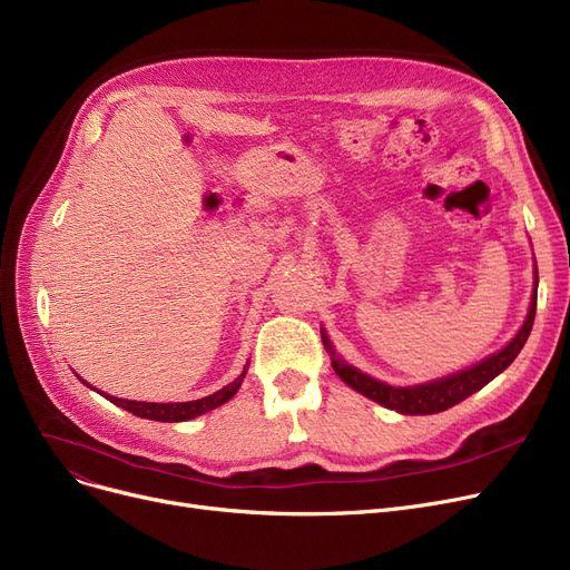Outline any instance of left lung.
<instances>
[{"label":"left lung","mask_w":570,"mask_h":570,"mask_svg":"<svg viewBox=\"0 0 570 570\" xmlns=\"http://www.w3.org/2000/svg\"><path fill=\"white\" fill-rule=\"evenodd\" d=\"M535 288H538V269H535ZM535 288H533V297H531V307H529V316L524 321V325L520 327V333L515 335V340L503 346L499 353L490 355L488 361L478 363L464 372H458L453 376H445L432 383H423V385H413V387H393L387 383H381L363 372H357L355 367L346 365L344 361H340V355L335 353L331 340H327L325 333H321L323 346L331 355L333 361V370L340 374V379L344 383H348L353 391L363 393L365 397L383 404L385 409H393L406 415H425V413H439L451 409L455 404H460L462 400H466L469 395H473L475 391L485 387L494 376H499L508 365H511L518 353L522 351V346L527 344V337L533 327V316H535Z\"/></svg>","instance_id":"obj_1"}]
</instances>
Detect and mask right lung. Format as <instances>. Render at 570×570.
<instances>
[{
	"label": "right lung",
	"mask_w": 570,
	"mask_h": 570,
	"mask_svg": "<svg viewBox=\"0 0 570 570\" xmlns=\"http://www.w3.org/2000/svg\"><path fill=\"white\" fill-rule=\"evenodd\" d=\"M247 374V367L245 372L239 374L233 383H228L226 387H222V391H217L215 395L209 397H203V400H196V402H177V404H155V402H131V400H119V397H110L106 393H101L106 400H110L112 404L127 409L129 413L138 415V417H147V421H159V423H183V421H191V417L200 415V413H207L213 411L217 406H222L224 402H228L235 393L239 383H243Z\"/></svg>",
	"instance_id": "add662e5"
}]
</instances>
